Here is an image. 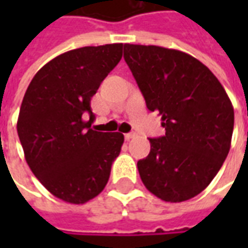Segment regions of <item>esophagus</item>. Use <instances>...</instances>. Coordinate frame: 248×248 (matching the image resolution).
Masks as SVG:
<instances>
[{"label": "esophagus", "mask_w": 248, "mask_h": 248, "mask_svg": "<svg viewBox=\"0 0 248 248\" xmlns=\"http://www.w3.org/2000/svg\"><path fill=\"white\" fill-rule=\"evenodd\" d=\"M135 137H137L135 133H127V134H124V140H133V138H135Z\"/></svg>", "instance_id": "obj_1"}]
</instances>
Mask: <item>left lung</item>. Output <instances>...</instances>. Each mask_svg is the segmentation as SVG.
Here are the masks:
<instances>
[{"label":"left lung","instance_id":"8db88e82","mask_svg":"<svg viewBox=\"0 0 248 248\" xmlns=\"http://www.w3.org/2000/svg\"><path fill=\"white\" fill-rule=\"evenodd\" d=\"M124 58L150 111L166 134L149 138L150 153L138 161L146 188L165 202L202 192L229 154L234 108L207 66L187 53L154 45H124Z\"/></svg>","mask_w":248,"mask_h":248}]
</instances>
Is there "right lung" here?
<instances>
[{
	"label": "right lung",
	"instance_id": "1",
	"mask_svg": "<svg viewBox=\"0 0 248 248\" xmlns=\"http://www.w3.org/2000/svg\"><path fill=\"white\" fill-rule=\"evenodd\" d=\"M124 44L66 51L41 67L22 99L17 131L30 170L62 201L82 204L102 191L122 133L92 127V97L122 58Z\"/></svg>",
	"mask_w": 248,
	"mask_h": 248
}]
</instances>
